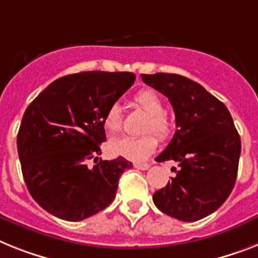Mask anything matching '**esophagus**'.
Masks as SVG:
<instances>
[{
	"instance_id": "esophagus-1",
	"label": "esophagus",
	"mask_w": 258,
	"mask_h": 258,
	"mask_svg": "<svg viewBox=\"0 0 258 258\" xmlns=\"http://www.w3.org/2000/svg\"><path fill=\"white\" fill-rule=\"evenodd\" d=\"M136 169H140V170H148L149 169V164H135L134 165Z\"/></svg>"
}]
</instances>
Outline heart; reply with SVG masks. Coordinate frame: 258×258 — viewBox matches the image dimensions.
<instances>
[{
  "instance_id": "obj_1",
  "label": "heart",
  "mask_w": 258,
  "mask_h": 258,
  "mask_svg": "<svg viewBox=\"0 0 258 258\" xmlns=\"http://www.w3.org/2000/svg\"><path fill=\"white\" fill-rule=\"evenodd\" d=\"M135 102L143 111L148 114L143 133H155L160 139H166L172 134V123L166 116L161 97L152 89H143L135 94ZM103 125L110 134H116L122 130L123 115L119 105L114 103L106 110ZM109 147L114 155L122 156L131 161H144L157 148V138L153 134H147L140 138L123 136L112 139Z\"/></svg>"
}]
</instances>
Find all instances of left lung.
Instances as JSON below:
<instances>
[{
	"mask_svg": "<svg viewBox=\"0 0 258 258\" xmlns=\"http://www.w3.org/2000/svg\"><path fill=\"white\" fill-rule=\"evenodd\" d=\"M168 97L177 131L156 157L173 160L177 176L153 194L156 207L182 222H196L219 209L237 177L241 142L228 109L198 82L172 73L142 75Z\"/></svg>",
	"mask_w": 258,
	"mask_h": 258,
	"instance_id": "obj_1",
	"label": "left lung"
}]
</instances>
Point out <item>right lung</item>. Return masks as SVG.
<instances>
[{
    "label": "right lung",
    "instance_id": "obj_1",
    "mask_svg": "<svg viewBox=\"0 0 258 258\" xmlns=\"http://www.w3.org/2000/svg\"><path fill=\"white\" fill-rule=\"evenodd\" d=\"M130 72H81L49 84L29 105L17 136L26 186L52 215L79 222L114 201L133 162L101 160L103 115L133 86ZM97 164L87 166L89 159ZM100 162H98V160Z\"/></svg>",
    "mask_w": 258,
    "mask_h": 258
}]
</instances>
